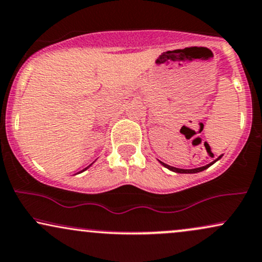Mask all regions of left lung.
<instances>
[{
    "mask_svg": "<svg viewBox=\"0 0 262 262\" xmlns=\"http://www.w3.org/2000/svg\"><path fill=\"white\" fill-rule=\"evenodd\" d=\"M221 157H222V156L219 157L217 159L212 161V163L208 164V165H205V166H202V167H196V169H177V167H173V166H170V165H167V164L163 163V161H160V164H161V165H163V166H165L166 169H169V170L173 171V172H177V173H196V172H200V171H204L205 169H208V167H209L210 165H212V164L216 163V161H217L219 159H221Z\"/></svg>",
    "mask_w": 262,
    "mask_h": 262,
    "instance_id": "obj_1",
    "label": "left lung"
}]
</instances>
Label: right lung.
<instances>
[{
  "label": "right lung",
  "mask_w": 262,
  "mask_h": 262,
  "mask_svg": "<svg viewBox=\"0 0 262 262\" xmlns=\"http://www.w3.org/2000/svg\"><path fill=\"white\" fill-rule=\"evenodd\" d=\"M93 164V163H92ZM92 164H91V165H92ZM91 165H89V166H87V167H85V169H83V170H81V171H80V172H83V171H85V170H87V169H89V167L90 166H91ZM80 172H77V173H80Z\"/></svg>",
  "instance_id": "right-lung-1"
}]
</instances>
